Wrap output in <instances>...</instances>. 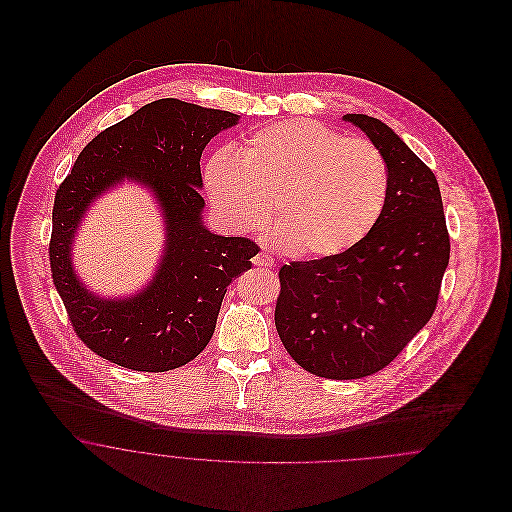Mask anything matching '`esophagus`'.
<instances>
[{"mask_svg":"<svg viewBox=\"0 0 512 512\" xmlns=\"http://www.w3.org/2000/svg\"><path fill=\"white\" fill-rule=\"evenodd\" d=\"M253 265L255 267L272 268L274 267V259L268 255L267 251H259L253 259Z\"/></svg>","mask_w":512,"mask_h":512,"instance_id":"obj_1","label":"esophagus"}]
</instances>
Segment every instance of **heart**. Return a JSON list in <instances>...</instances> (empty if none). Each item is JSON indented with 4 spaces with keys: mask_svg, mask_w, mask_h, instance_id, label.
<instances>
[{
    "mask_svg": "<svg viewBox=\"0 0 512 512\" xmlns=\"http://www.w3.org/2000/svg\"><path fill=\"white\" fill-rule=\"evenodd\" d=\"M224 224L253 232L272 217L276 244L332 257L361 244L384 213L390 172L378 147L309 119L255 128L236 149L215 151L203 171Z\"/></svg>",
    "mask_w": 512,
    "mask_h": 512,
    "instance_id": "1",
    "label": "heart"
}]
</instances>
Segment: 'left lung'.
<instances>
[{"instance_id":"8db88e82","label":"left lung","mask_w":512,"mask_h":512,"mask_svg":"<svg viewBox=\"0 0 512 512\" xmlns=\"http://www.w3.org/2000/svg\"><path fill=\"white\" fill-rule=\"evenodd\" d=\"M343 119L386 159L384 213L361 244L280 268L274 311L293 361L330 380H355L390 365L434 315L451 251L432 169L388 124L366 115Z\"/></svg>"}]
</instances>
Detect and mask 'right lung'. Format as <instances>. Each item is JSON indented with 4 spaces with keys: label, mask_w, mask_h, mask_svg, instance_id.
Instances as JSON below:
<instances>
[{
    "label": "right lung",
    "mask_w": 512,
    "mask_h": 512,
    "mask_svg": "<svg viewBox=\"0 0 512 512\" xmlns=\"http://www.w3.org/2000/svg\"><path fill=\"white\" fill-rule=\"evenodd\" d=\"M238 119L180 99H157L99 132L57 188L51 276L76 336L99 357L138 372H165L194 361L211 340L226 288L259 253L249 238L217 236L201 222V153ZM124 177L146 183L158 195L168 247L142 293L101 300L75 278L70 244L87 205Z\"/></svg>",
    "instance_id": "right-lung-1"
}]
</instances>
